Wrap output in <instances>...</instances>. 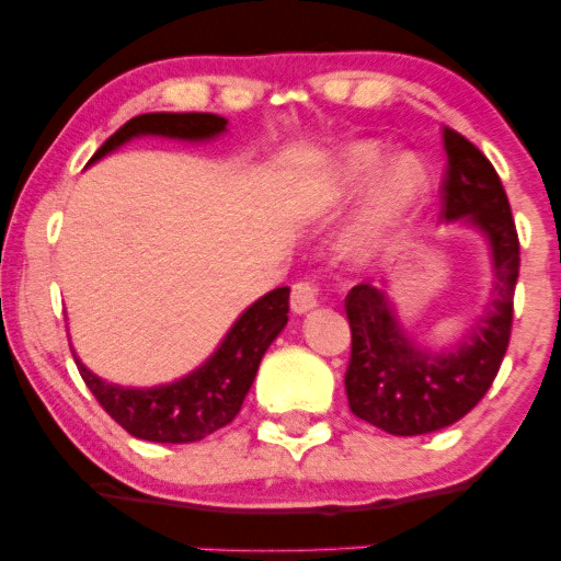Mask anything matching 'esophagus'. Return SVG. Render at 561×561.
<instances>
[{"instance_id": "34e87169", "label": "esophagus", "mask_w": 561, "mask_h": 561, "mask_svg": "<svg viewBox=\"0 0 561 561\" xmlns=\"http://www.w3.org/2000/svg\"><path fill=\"white\" fill-rule=\"evenodd\" d=\"M319 296H321V288L317 286V283L298 280V283H294V288H290V309H294L296 313L311 311L313 306L319 304Z\"/></svg>"}]
</instances>
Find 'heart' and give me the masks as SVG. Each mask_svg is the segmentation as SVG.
I'll use <instances>...</instances> for the list:
<instances>
[{"instance_id": "1", "label": "heart", "mask_w": 561, "mask_h": 561, "mask_svg": "<svg viewBox=\"0 0 561 561\" xmlns=\"http://www.w3.org/2000/svg\"><path fill=\"white\" fill-rule=\"evenodd\" d=\"M386 163V148L378 142H359L340 158L334 168V194L344 196L363 186ZM426 191V168L416 156H398L380 181L375 183L367 209L359 217L355 232L350 237V252L355 257H367L393 242Z\"/></svg>"}]
</instances>
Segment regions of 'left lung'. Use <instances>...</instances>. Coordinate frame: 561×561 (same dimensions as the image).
<instances>
[{"instance_id": "8db88e82", "label": "left lung", "mask_w": 561, "mask_h": 561, "mask_svg": "<svg viewBox=\"0 0 561 561\" xmlns=\"http://www.w3.org/2000/svg\"><path fill=\"white\" fill-rule=\"evenodd\" d=\"M447 165L442 175V217L465 219L488 237L493 252V301L457 347L432 352L398 324L380 288L359 283L344 298L352 329L344 373L350 411L396 436L439 432L482 401L501 370L511 342L520 244L508 196L495 168L474 145L442 127Z\"/></svg>"}]
</instances>
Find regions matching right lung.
<instances>
[{
	"label": "right lung",
	"mask_w": 561,
	"mask_h": 561,
	"mask_svg": "<svg viewBox=\"0 0 561 561\" xmlns=\"http://www.w3.org/2000/svg\"><path fill=\"white\" fill-rule=\"evenodd\" d=\"M227 119L209 112H152L125 122L91 163L137 135H163L179 140H209L225 133ZM290 288H275L250 306L229 329L219 350L186 378L158 388H122L96 378L73 355L83 382L99 405L125 428L145 442L188 444L227 426L242 409L244 396L255 380L257 365L271 342L288 321Z\"/></svg>",
	"instance_id": "right-lung-1"
}]
</instances>
